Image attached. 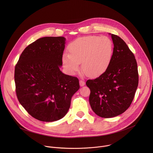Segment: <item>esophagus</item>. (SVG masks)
<instances>
[{
    "instance_id": "esophagus-1",
    "label": "esophagus",
    "mask_w": 153,
    "mask_h": 153,
    "mask_svg": "<svg viewBox=\"0 0 153 153\" xmlns=\"http://www.w3.org/2000/svg\"><path fill=\"white\" fill-rule=\"evenodd\" d=\"M79 83H80V85L81 86H84V85H85V81H84V80H80V81H79Z\"/></svg>"
}]
</instances>
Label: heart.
<instances>
[{
  "instance_id": "1",
  "label": "heart",
  "mask_w": 153,
  "mask_h": 153,
  "mask_svg": "<svg viewBox=\"0 0 153 153\" xmlns=\"http://www.w3.org/2000/svg\"><path fill=\"white\" fill-rule=\"evenodd\" d=\"M69 54L63 56L65 67L71 73L79 70L90 77H97L105 73L111 63L113 54V44L106 36H90L79 37L71 42Z\"/></svg>"
}]
</instances>
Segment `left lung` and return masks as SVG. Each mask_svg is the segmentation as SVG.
I'll return each mask as SVG.
<instances>
[{
  "label": "left lung",
  "instance_id": "1",
  "mask_svg": "<svg viewBox=\"0 0 153 153\" xmlns=\"http://www.w3.org/2000/svg\"><path fill=\"white\" fill-rule=\"evenodd\" d=\"M111 35L114 48L110 66L99 77L86 82L91 91L89 101L93 111L104 118L119 116L127 110L139 83L134 54L120 37Z\"/></svg>",
  "mask_w": 153,
  "mask_h": 153
}]
</instances>
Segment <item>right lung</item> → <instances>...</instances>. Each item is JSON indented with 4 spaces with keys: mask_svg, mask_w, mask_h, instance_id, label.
Returning <instances> with one entry per match:
<instances>
[{
    "mask_svg": "<svg viewBox=\"0 0 153 153\" xmlns=\"http://www.w3.org/2000/svg\"><path fill=\"white\" fill-rule=\"evenodd\" d=\"M63 37L36 40L22 53L14 71L20 103L33 117L53 122L67 113L73 95L79 89L76 77L62 73Z\"/></svg>",
    "mask_w": 153,
    "mask_h": 153,
    "instance_id": "add662e5",
    "label": "right lung"
}]
</instances>
